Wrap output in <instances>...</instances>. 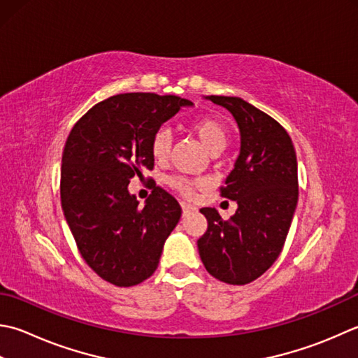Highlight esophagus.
Here are the masks:
<instances>
[{
    "mask_svg": "<svg viewBox=\"0 0 358 358\" xmlns=\"http://www.w3.org/2000/svg\"><path fill=\"white\" fill-rule=\"evenodd\" d=\"M181 209H183V213L185 214H189V213H194V211H197V209H195L192 205H187V203H181Z\"/></svg>",
    "mask_w": 358,
    "mask_h": 358,
    "instance_id": "esophagus-1",
    "label": "esophagus"
}]
</instances>
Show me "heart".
<instances>
[{
    "label": "heart",
    "instance_id": "b5f03b06",
    "mask_svg": "<svg viewBox=\"0 0 358 358\" xmlns=\"http://www.w3.org/2000/svg\"><path fill=\"white\" fill-rule=\"evenodd\" d=\"M195 136L200 139L203 147L211 153V155H219L228 144V130L220 121L214 117H200L194 121L191 125ZM172 136L169 130L159 129L152 138V155L157 161H164L171 153ZM169 183L173 189H177L185 197H192L195 186H200L199 181L187 180L185 177H172Z\"/></svg>",
    "mask_w": 358,
    "mask_h": 358
}]
</instances>
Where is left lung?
<instances>
[{
	"label": "left lung",
	"mask_w": 358,
	"mask_h": 358,
	"mask_svg": "<svg viewBox=\"0 0 358 358\" xmlns=\"http://www.w3.org/2000/svg\"><path fill=\"white\" fill-rule=\"evenodd\" d=\"M233 115L241 131L234 169L222 197L237 211L223 220L215 208H203L208 229L197 241L201 262L222 282L243 285L267 271L281 255L298 203V163L281 124L241 97L206 96Z\"/></svg>",
	"instance_id": "obj_1"
}]
</instances>
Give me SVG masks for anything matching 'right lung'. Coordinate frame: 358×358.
<instances>
[{
    "label": "right lung",
    "mask_w": 358,
    "mask_h": 358,
    "mask_svg": "<svg viewBox=\"0 0 358 358\" xmlns=\"http://www.w3.org/2000/svg\"><path fill=\"white\" fill-rule=\"evenodd\" d=\"M192 102L178 96L124 93L76 122L62 155V209L82 257L105 281L130 287L157 270L181 208L155 187L144 206L129 183L153 169L152 138Z\"/></svg>",
    "instance_id": "add662e5"
}]
</instances>
